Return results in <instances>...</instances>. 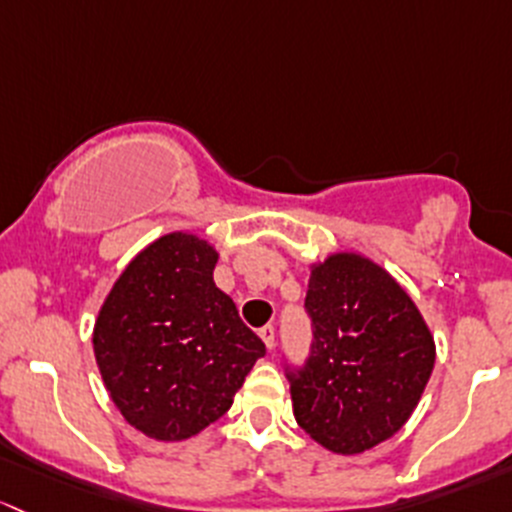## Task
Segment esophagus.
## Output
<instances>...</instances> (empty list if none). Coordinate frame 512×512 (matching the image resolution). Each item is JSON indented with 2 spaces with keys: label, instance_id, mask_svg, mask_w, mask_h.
<instances>
[{
  "label": "esophagus",
  "instance_id": "1",
  "mask_svg": "<svg viewBox=\"0 0 512 512\" xmlns=\"http://www.w3.org/2000/svg\"><path fill=\"white\" fill-rule=\"evenodd\" d=\"M258 335H261L263 345H266L268 350H273V347H276V330H273V325H263V328L258 330Z\"/></svg>",
  "mask_w": 512,
  "mask_h": 512
}]
</instances>
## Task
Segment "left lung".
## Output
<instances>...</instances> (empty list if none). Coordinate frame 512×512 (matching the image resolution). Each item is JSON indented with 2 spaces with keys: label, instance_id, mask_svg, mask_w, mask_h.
Returning <instances> with one entry per match:
<instances>
[{
  "label": "left lung",
  "instance_id": "1",
  "mask_svg": "<svg viewBox=\"0 0 512 512\" xmlns=\"http://www.w3.org/2000/svg\"><path fill=\"white\" fill-rule=\"evenodd\" d=\"M305 310L313 320L310 357L286 372L300 429L342 456L392 439L436 362L414 300L367 256L340 251L310 266Z\"/></svg>",
  "mask_w": 512,
  "mask_h": 512
}]
</instances>
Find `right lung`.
Returning a JSON list of instances; mask_svg holds the SVG:
<instances>
[{
  "instance_id": "add662e5",
  "label": "right lung",
  "mask_w": 512,
  "mask_h": 512,
  "mask_svg": "<svg viewBox=\"0 0 512 512\" xmlns=\"http://www.w3.org/2000/svg\"><path fill=\"white\" fill-rule=\"evenodd\" d=\"M217 249L172 231L125 266L93 328L105 389L130 426L184 441L229 412L266 345L214 283Z\"/></svg>"
}]
</instances>
